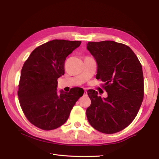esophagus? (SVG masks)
Returning a JSON list of instances; mask_svg holds the SVG:
<instances>
[{
    "mask_svg": "<svg viewBox=\"0 0 159 159\" xmlns=\"http://www.w3.org/2000/svg\"><path fill=\"white\" fill-rule=\"evenodd\" d=\"M84 95H87V91H86L85 89H84Z\"/></svg>",
    "mask_w": 159,
    "mask_h": 159,
    "instance_id": "obj_1",
    "label": "esophagus"
}]
</instances>
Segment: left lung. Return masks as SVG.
<instances>
[{
	"label": "left lung",
	"instance_id": "obj_1",
	"mask_svg": "<svg viewBox=\"0 0 159 159\" xmlns=\"http://www.w3.org/2000/svg\"><path fill=\"white\" fill-rule=\"evenodd\" d=\"M87 49L98 66L96 78L107 97L88 90L90 106L86 109L89 124L103 133L119 132L131 123L141 105L144 96L142 66L128 46L114 41L89 42Z\"/></svg>",
	"mask_w": 159,
	"mask_h": 159
}]
</instances>
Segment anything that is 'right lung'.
<instances>
[{
  "label": "right lung",
  "mask_w": 159,
  "mask_h": 159,
  "mask_svg": "<svg viewBox=\"0 0 159 159\" xmlns=\"http://www.w3.org/2000/svg\"><path fill=\"white\" fill-rule=\"evenodd\" d=\"M81 41L53 40L37 47L21 70L18 96L26 117L46 131L66 123L75 102L84 91L71 88L69 93L57 89V80L64 75L66 57Z\"/></svg>",
  "instance_id": "obj_1"
}]
</instances>
